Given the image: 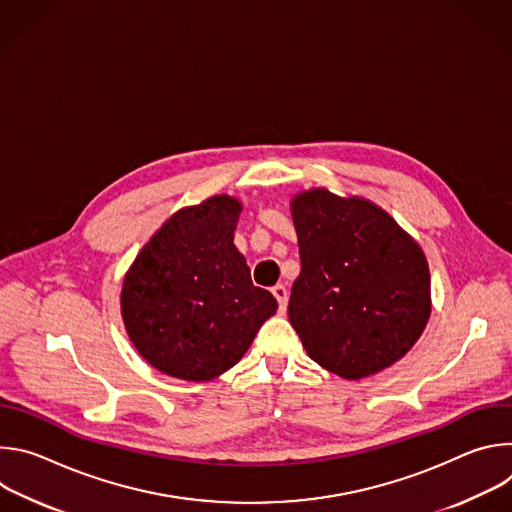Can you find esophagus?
<instances>
[{
    "label": "esophagus",
    "mask_w": 512,
    "mask_h": 512,
    "mask_svg": "<svg viewBox=\"0 0 512 512\" xmlns=\"http://www.w3.org/2000/svg\"><path fill=\"white\" fill-rule=\"evenodd\" d=\"M273 296H275V300H277V304H279V312L283 314L285 312V308H287V298H289V294H287V287L285 285H275L273 289Z\"/></svg>",
    "instance_id": "esophagus-1"
}]
</instances>
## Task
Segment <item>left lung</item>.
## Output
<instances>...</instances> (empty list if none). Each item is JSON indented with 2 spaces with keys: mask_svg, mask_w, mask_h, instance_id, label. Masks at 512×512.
Returning <instances> with one entry per match:
<instances>
[{
  "mask_svg": "<svg viewBox=\"0 0 512 512\" xmlns=\"http://www.w3.org/2000/svg\"><path fill=\"white\" fill-rule=\"evenodd\" d=\"M291 214L302 271L287 312L306 352L352 381L391 367L431 312L421 247L369 200L310 190Z\"/></svg>",
  "mask_w": 512,
  "mask_h": 512,
  "instance_id": "1",
  "label": "left lung"
}]
</instances>
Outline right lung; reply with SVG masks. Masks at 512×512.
<instances>
[{
	"mask_svg": "<svg viewBox=\"0 0 512 512\" xmlns=\"http://www.w3.org/2000/svg\"><path fill=\"white\" fill-rule=\"evenodd\" d=\"M239 212V200L229 196L176 212L125 275L121 310L129 338L170 377L223 375L277 310L233 245Z\"/></svg>",
	"mask_w": 512,
	"mask_h": 512,
	"instance_id": "obj_1",
	"label": "right lung"
}]
</instances>
